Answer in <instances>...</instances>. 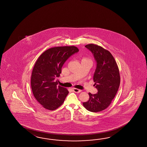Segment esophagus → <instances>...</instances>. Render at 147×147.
<instances>
[{
  "instance_id": "1",
  "label": "esophagus",
  "mask_w": 147,
  "mask_h": 147,
  "mask_svg": "<svg viewBox=\"0 0 147 147\" xmlns=\"http://www.w3.org/2000/svg\"><path fill=\"white\" fill-rule=\"evenodd\" d=\"M72 90L74 91V92H76V93H79V92H81V90H79L77 88H72Z\"/></svg>"
}]
</instances>
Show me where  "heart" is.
Here are the masks:
<instances>
[{
    "instance_id": "1",
    "label": "heart",
    "mask_w": 147,
    "mask_h": 147,
    "mask_svg": "<svg viewBox=\"0 0 147 147\" xmlns=\"http://www.w3.org/2000/svg\"><path fill=\"white\" fill-rule=\"evenodd\" d=\"M91 61L89 59H88L87 58H86V57H84V58H82L81 61Z\"/></svg>"
}]
</instances>
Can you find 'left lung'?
Here are the masks:
<instances>
[{
  "label": "left lung",
  "mask_w": 147,
  "mask_h": 147,
  "mask_svg": "<svg viewBox=\"0 0 147 147\" xmlns=\"http://www.w3.org/2000/svg\"><path fill=\"white\" fill-rule=\"evenodd\" d=\"M85 47L92 53L97 63L93 79L98 92L89 93V99L83 102V105L88 111L97 113L110 105L118 90L120 77L116 61L108 50L92 44Z\"/></svg>",
  "instance_id": "1"
}]
</instances>
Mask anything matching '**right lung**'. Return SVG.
Returning <instances> with one entry per match:
<instances>
[{
    "instance_id": "obj_1",
    "label": "right lung",
    "mask_w": 147,
    "mask_h": 147,
    "mask_svg": "<svg viewBox=\"0 0 147 147\" xmlns=\"http://www.w3.org/2000/svg\"><path fill=\"white\" fill-rule=\"evenodd\" d=\"M75 46L51 48L38 58L31 74V87L38 102L45 109L54 110L60 106L69 91L57 86L63 65L70 57L78 53Z\"/></svg>"
}]
</instances>
